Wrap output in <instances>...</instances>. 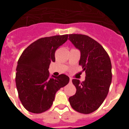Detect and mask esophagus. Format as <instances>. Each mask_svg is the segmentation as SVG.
<instances>
[{"mask_svg":"<svg viewBox=\"0 0 129 129\" xmlns=\"http://www.w3.org/2000/svg\"><path fill=\"white\" fill-rule=\"evenodd\" d=\"M70 83H72V78H70Z\"/></svg>","mask_w":129,"mask_h":129,"instance_id":"obj_1","label":"esophagus"}]
</instances>
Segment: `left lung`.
Listing matches in <instances>:
<instances>
[{
  "instance_id": "left-lung-1",
  "label": "left lung",
  "mask_w": 129,
  "mask_h": 129,
  "mask_svg": "<svg viewBox=\"0 0 129 129\" xmlns=\"http://www.w3.org/2000/svg\"><path fill=\"white\" fill-rule=\"evenodd\" d=\"M68 39L80 51L79 64L85 71V80L73 79L75 95L69 98L73 109L83 114L92 113L105 100L112 81L110 59L103 47L87 35L70 34Z\"/></svg>"
}]
</instances>
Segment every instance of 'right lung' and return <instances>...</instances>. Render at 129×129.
<instances>
[{
	"instance_id": "obj_1",
	"label": "right lung",
	"mask_w": 129,
	"mask_h": 129,
	"mask_svg": "<svg viewBox=\"0 0 129 129\" xmlns=\"http://www.w3.org/2000/svg\"><path fill=\"white\" fill-rule=\"evenodd\" d=\"M68 35L39 39L28 46L20 55L16 69L15 82L19 99L28 111L39 114L48 110L56 92L69 83L67 75L50 77L55 52L65 43Z\"/></svg>"
}]
</instances>
